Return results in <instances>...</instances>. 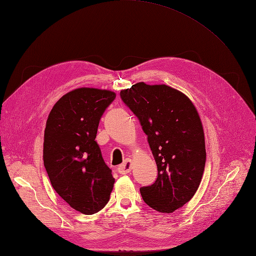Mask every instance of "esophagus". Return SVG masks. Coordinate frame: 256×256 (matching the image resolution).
Instances as JSON below:
<instances>
[{
  "label": "esophagus",
  "instance_id": "obj_1",
  "mask_svg": "<svg viewBox=\"0 0 256 256\" xmlns=\"http://www.w3.org/2000/svg\"><path fill=\"white\" fill-rule=\"evenodd\" d=\"M131 166H132V161L131 160H126L125 162H124L122 164H120V166H118V172L120 173V174H128V173H130L131 172Z\"/></svg>",
  "mask_w": 256,
  "mask_h": 256
}]
</instances>
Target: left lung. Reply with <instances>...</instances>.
Masks as SVG:
<instances>
[{"label":"left lung","mask_w":256,"mask_h":256,"mask_svg":"<svg viewBox=\"0 0 256 256\" xmlns=\"http://www.w3.org/2000/svg\"><path fill=\"white\" fill-rule=\"evenodd\" d=\"M120 98L140 122L158 168L152 184L141 187L144 202L173 212L196 194L205 168L202 122L191 100L168 85L136 83Z\"/></svg>","instance_id":"1"}]
</instances>
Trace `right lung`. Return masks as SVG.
Instances as JSON below:
<instances>
[{"label":"right lung","mask_w":256,"mask_h":256,"mask_svg":"<svg viewBox=\"0 0 256 256\" xmlns=\"http://www.w3.org/2000/svg\"><path fill=\"white\" fill-rule=\"evenodd\" d=\"M115 97L90 88L69 92L54 104L46 125L44 166L52 187L84 214L102 210L115 182L95 141L100 118Z\"/></svg>","instance_id":"right-lung-1"}]
</instances>
